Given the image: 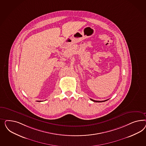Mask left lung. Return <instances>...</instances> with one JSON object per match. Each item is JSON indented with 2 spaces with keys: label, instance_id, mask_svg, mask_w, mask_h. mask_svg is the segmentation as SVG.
<instances>
[{
  "label": "left lung",
  "instance_id": "obj_1",
  "mask_svg": "<svg viewBox=\"0 0 146 146\" xmlns=\"http://www.w3.org/2000/svg\"><path fill=\"white\" fill-rule=\"evenodd\" d=\"M90 100L92 101H93V102H105V101H108V100H105V101H95V100H93V99H91L90 98Z\"/></svg>",
  "mask_w": 146,
  "mask_h": 146
}]
</instances>
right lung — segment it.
Here are the masks:
<instances>
[{
  "mask_svg": "<svg viewBox=\"0 0 146 146\" xmlns=\"http://www.w3.org/2000/svg\"><path fill=\"white\" fill-rule=\"evenodd\" d=\"M37 102H40V101H37Z\"/></svg>",
  "mask_w": 146,
  "mask_h": 146,
  "instance_id": "obj_1",
  "label": "right lung"
}]
</instances>
